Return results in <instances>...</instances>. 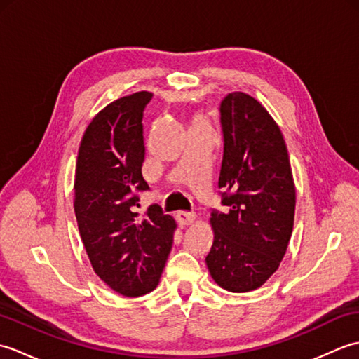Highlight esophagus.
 I'll list each match as a JSON object with an SVG mask.
<instances>
[{
    "label": "esophagus",
    "instance_id": "esophagus-1",
    "mask_svg": "<svg viewBox=\"0 0 359 359\" xmlns=\"http://www.w3.org/2000/svg\"><path fill=\"white\" fill-rule=\"evenodd\" d=\"M175 219H177L179 225H191L193 220H194V215L193 212H188V211H177L175 212Z\"/></svg>",
    "mask_w": 359,
    "mask_h": 359
}]
</instances>
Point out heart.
<instances>
[{
    "mask_svg": "<svg viewBox=\"0 0 359 359\" xmlns=\"http://www.w3.org/2000/svg\"><path fill=\"white\" fill-rule=\"evenodd\" d=\"M207 123V118H205L202 114H197V116L193 117V125H205Z\"/></svg>",
    "mask_w": 359,
    "mask_h": 359,
    "instance_id": "heart-1",
    "label": "heart"
}]
</instances>
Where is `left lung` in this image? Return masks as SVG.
I'll list each match as a JSON object with an SVG mask.
<instances>
[{"label":"left lung","mask_w":359,"mask_h":359,"mask_svg":"<svg viewBox=\"0 0 359 359\" xmlns=\"http://www.w3.org/2000/svg\"><path fill=\"white\" fill-rule=\"evenodd\" d=\"M220 125L225 210L211 212L215 239L205 262L217 285L245 293L265 284L285 255L296 189L284 137L256 98L228 94L220 103Z\"/></svg>","instance_id":"8db88e82"}]
</instances>
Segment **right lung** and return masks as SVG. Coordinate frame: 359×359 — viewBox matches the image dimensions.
Masks as SVG:
<instances>
[{"mask_svg": "<svg viewBox=\"0 0 359 359\" xmlns=\"http://www.w3.org/2000/svg\"><path fill=\"white\" fill-rule=\"evenodd\" d=\"M152 94L121 97L100 111L83 135L75 166L74 210L94 271L123 296L152 292L172 247L175 222L151 205L135 212L149 187L144 160L143 111Z\"/></svg>", "mask_w": 359, "mask_h": 359, "instance_id": "right-lung-1", "label": "right lung"}]
</instances>
